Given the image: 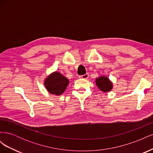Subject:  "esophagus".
<instances>
[{"instance_id":"34e87169","label":"esophagus","mask_w":153,"mask_h":153,"mask_svg":"<svg viewBox=\"0 0 153 153\" xmlns=\"http://www.w3.org/2000/svg\"><path fill=\"white\" fill-rule=\"evenodd\" d=\"M88 77H89V75L88 74H85V75H81L79 76L80 78H82V79H87Z\"/></svg>"}]
</instances>
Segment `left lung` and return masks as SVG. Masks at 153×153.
<instances>
[{
	"label": "left lung",
	"mask_w": 153,
	"mask_h": 153,
	"mask_svg": "<svg viewBox=\"0 0 153 153\" xmlns=\"http://www.w3.org/2000/svg\"><path fill=\"white\" fill-rule=\"evenodd\" d=\"M96 84L98 89L103 92H110L113 88V84L109 78L105 75L96 78Z\"/></svg>",
	"instance_id": "obj_1"
}]
</instances>
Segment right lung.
<instances>
[{"instance_id": "add662e5", "label": "right lung", "mask_w": 153, "mask_h": 153, "mask_svg": "<svg viewBox=\"0 0 153 153\" xmlns=\"http://www.w3.org/2000/svg\"><path fill=\"white\" fill-rule=\"evenodd\" d=\"M69 83V80L61 73L54 71L45 78L44 85L49 93L60 96L65 91Z\"/></svg>"}]
</instances>
